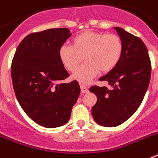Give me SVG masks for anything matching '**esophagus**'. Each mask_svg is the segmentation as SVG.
Instances as JSON below:
<instances>
[{
  "label": "esophagus",
  "instance_id": "1",
  "mask_svg": "<svg viewBox=\"0 0 158 158\" xmlns=\"http://www.w3.org/2000/svg\"><path fill=\"white\" fill-rule=\"evenodd\" d=\"M81 93H86L89 92V89H88V87H86L85 85H81Z\"/></svg>",
  "mask_w": 158,
  "mask_h": 158
}]
</instances>
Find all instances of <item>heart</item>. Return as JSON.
<instances>
[{
    "mask_svg": "<svg viewBox=\"0 0 158 158\" xmlns=\"http://www.w3.org/2000/svg\"><path fill=\"white\" fill-rule=\"evenodd\" d=\"M123 49V42L117 35L85 31L73 38L72 46L60 47L58 55L69 72H74L85 57L86 62L78 68L73 78L81 83H89L100 70L107 73L116 66Z\"/></svg>",
    "mask_w": 158,
    "mask_h": 158,
    "instance_id": "heart-1",
    "label": "heart"
}]
</instances>
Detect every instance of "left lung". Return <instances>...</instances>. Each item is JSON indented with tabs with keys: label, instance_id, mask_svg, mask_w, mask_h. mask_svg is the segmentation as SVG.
Instances as JSON below:
<instances>
[{
	"label": "left lung",
	"instance_id": "obj_1",
	"mask_svg": "<svg viewBox=\"0 0 158 158\" xmlns=\"http://www.w3.org/2000/svg\"><path fill=\"white\" fill-rule=\"evenodd\" d=\"M123 42V54L116 66L99 79L111 89L93 85L89 91L97 97L92 108L94 120L107 127L127 121L139 108L148 89L151 62L147 48L140 38L121 27H115Z\"/></svg>",
	"mask_w": 158,
	"mask_h": 158
}]
</instances>
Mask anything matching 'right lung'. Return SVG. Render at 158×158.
I'll return each mask as SVG.
<instances>
[{"mask_svg": "<svg viewBox=\"0 0 158 158\" xmlns=\"http://www.w3.org/2000/svg\"><path fill=\"white\" fill-rule=\"evenodd\" d=\"M70 35L65 27L31 33L12 58L11 75L18 102L32 120L44 127L66 123L81 93L77 81L63 82L69 74L58 55Z\"/></svg>", "mask_w": 158, "mask_h": 158, "instance_id": "1", "label": "right lung"}]
</instances>
